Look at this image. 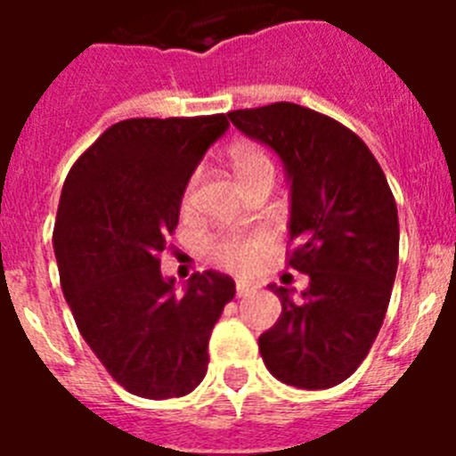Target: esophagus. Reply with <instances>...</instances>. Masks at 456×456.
Wrapping results in <instances>:
<instances>
[{
    "label": "esophagus",
    "instance_id": "obj_1",
    "mask_svg": "<svg viewBox=\"0 0 456 456\" xmlns=\"http://www.w3.org/2000/svg\"><path fill=\"white\" fill-rule=\"evenodd\" d=\"M253 289H256V285L248 283V281H237V285H235L237 297H247V294H251Z\"/></svg>",
    "mask_w": 456,
    "mask_h": 456
}]
</instances>
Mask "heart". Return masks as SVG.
<instances>
[{"mask_svg": "<svg viewBox=\"0 0 456 456\" xmlns=\"http://www.w3.org/2000/svg\"><path fill=\"white\" fill-rule=\"evenodd\" d=\"M231 167L241 187L257 178H273V162L269 159L263 148L253 143H240L231 152ZM200 171H193L187 180V187L183 191V209L189 212L193 208L196 193H199ZM272 244V235L267 231L253 232H221L208 241V257L219 267L228 272H248L260 263L263 253Z\"/></svg>", "mask_w": 456, "mask_h": 456, "instance_id": "1", "label": "heart"}]
</instances>
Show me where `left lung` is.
Returning <instances> with one entry per match:
<instances>
[{
	"mask_svg": "<svg viewBox=\"0 0 456 456\" xmlns=\"http://www.w3.org/2000/svg\"><path fill=\"white\" fill-rule=\"evenodd\" d=\"M228 118L283 159L292 184L288 267L310 278L297 301L269 285L283 310L257 340L263 361L294 388H331L363 363L388 310L400 257L393 191L363 139L320 111L273 102Z\"/></svg>",
	"mask_w": 456,
	"mask_h": 456,
	"instance_id": "obj_1",
	"label": "left lung"
}]
</instances>
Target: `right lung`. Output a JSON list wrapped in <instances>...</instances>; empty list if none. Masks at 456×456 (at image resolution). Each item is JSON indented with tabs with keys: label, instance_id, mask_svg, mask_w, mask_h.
<instances>
[{
	"label": "right lung",
	"instance_id": "obj_1",
	"mask_svg": "<svg viewBox=\"0 0 456 456\" xmlns=\"http://www.w3.org/2000/svg\"><path fill=\"white\" fill-rule=\"evenodd\" d=\"M228 130L225 114L130 118L72 164L54 225L63 297L77 329L127 393L168 400L208 372V342L235 281L193 273L184 294L159 272L187 180Z\"/></svg>",
	"mask_w": 456,
	"mask_h": 456
}]
</instances>
